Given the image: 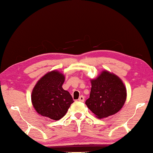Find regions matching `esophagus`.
<instances>
[{
	"label": "esophagus",
	"instance_id": "obj_1",
	"mask_svg": "<svg viewBox=\"0 0 153 153\" xmlns=\"http://www.w3.org/2000/svg\"><path fill=\"white\" fill-rule=\"evenodd\" d=\"M79 101H81V102H83V101H85V97L84 96H82V95H81L79 97V100H78Z\"/></svg>",
	"mask_w": 153,
	"mask_h": 153
}]
</instances>
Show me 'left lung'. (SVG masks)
Instances as JSON below:
<instances>
[{"label": "left lung", "instance_id": "obj_1", "mask_svg": "<svg viewBox=\"0 0 153 153\" xmlns=\"http://www.w3.org/2000/svg\"><path fill=\"white\" fill-rule=\"evenodd\" d=\"M91 89L85 104L100 119L118 112L126 100V88L116 74L103 71L95 79L91 80Z\"/></svg>", "mask_w": 153, "mask_h": 153}]
</instances>
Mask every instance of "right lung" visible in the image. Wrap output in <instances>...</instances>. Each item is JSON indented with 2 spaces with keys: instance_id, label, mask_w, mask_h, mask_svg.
<instances>
[{
  "instance_id": "right-lung-1",
  "label": "right lung",
  "mask_w": 153,
  "mask_h": 153,
  "mask_svg": "<svg viewBox=\"0 0 153 153\" xmlns=\"http://www.w3.org/2000/svg\"><path fill=\"white\" fill-rule=\"evenodd\" d=\"M64 75L57 71L48 72L35 85L31 93V102L39 115L58 120L64 116L73 99L63 89Z\"/></svg>"
}]
</instances>
